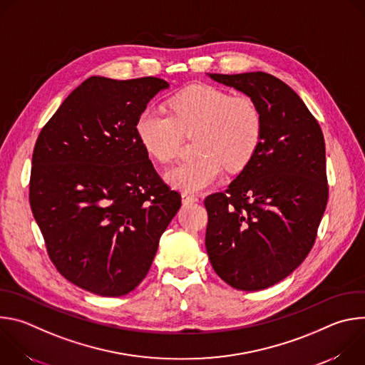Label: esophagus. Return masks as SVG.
Returning <instances> with one entry per match:
<instances>
[{
    "instance_id": "obj_1",
    "label": "esophagus",
    "mask_w": 365,
    "mask_h": 365,
    "mask_svg": "<svg viewBox=\"0 0 365 365\" xmlns=\"http://www.w3.org/2000/svg\"><path fill=\"white\" fill-rule=\"evenodd\" d=\"M182 200L183 203H193L197 200V196L193 195V193H189V192H183L182 193Z\"/></svg>"
}]
</instances>
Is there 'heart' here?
<instances>
[{
	"label": "heart",
	"mask_w": 365,
	"mask_h": 365,
	"mask_svg": "<svg viewBox=\"0 0 365 365\" xmlns=\"http://www.w3.org/2000/svg\"><path fill=\"white\" fill-rule=\"evenodd\" d=\"M263 128V111L252 96L232 95L214 85H192L173 96L170 114L147 107L135 123L141 145L160 163L176 158L182 135H196L193 154L199 158L166 172V180L185 192L212 186L224 166L245 168L262 143Z\"/></svg>",
	"instance_id": "obj_1"
}]
</instances>
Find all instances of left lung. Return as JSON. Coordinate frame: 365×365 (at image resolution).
I'll return each mask as SVG.
<instances>
[{
  "instance_id": "8db88e82",
  "label": "left lung",
  "mask_w": 365,
  "mask_h": 365,
  "mask_svg": "<svg viewBox=\"0 0 365 365\" xmlns=\"http://www.w3.org/2000/svg\"><path fill=\"white\" fill-rule=\"evenodd\" d=\"M210 76L252 96L264 128L254 158L228 189L205 197V245L225 283L263 290L296 270L315 244L329 193L325 140L299 95L276 76Z\"/></svg>"
}]
</instances>
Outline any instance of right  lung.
Returning <instances> with one entry per match:
<instances>
[{"label":"right lung","mask_w":365,"mask_h":365,"mask_svg":"<svg viewBox=\"0 0 365 365\" xmlns=\"http://www.w3.org/2000/svg\"><path fill=\"white\" fill-rule=\"evenodd\" d=\"M168 86L154 76H91L37 137L29 187L34 220L58 272L91 293L134 290L182 205L135 133L140 113Z\"/></svg>","instance_id":"right-lung-1"}]
</instances>
